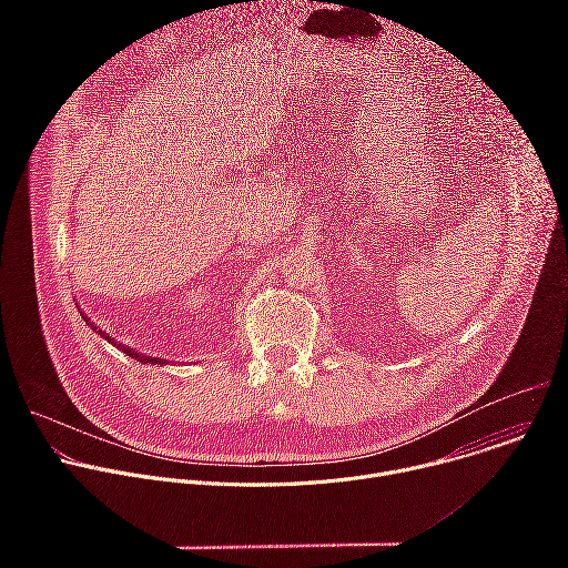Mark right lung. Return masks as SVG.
I'll return each mask as SVG.
<instances>
[{
	"label": "right lung",
	"instance_id": "1",
	"mask_svg": "<svg viewBox=\"0 0 568 568\" xmlns=\"http://www.w3.org/2000/svg\"><path fill=\"white\" fill-rule=\"evenodd\" d=\"M85 321H88V326H92L94 328V323H90V318L88 316H83ZM99 331V328H97ZM99 335L105 339V342H110L112 346H116L119 351H123L125 355H130L132 359H136V362H141V364H154V366H161V364H166V359H161V357H150V355H141V353H136L134 348H128V346H123V344H119L114 337H110V335H105L103 331H99Z\"/></svg>",
	"mask_w": 568,
	"mask_h": 568
}]
</instances>
